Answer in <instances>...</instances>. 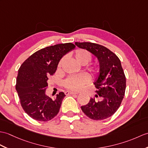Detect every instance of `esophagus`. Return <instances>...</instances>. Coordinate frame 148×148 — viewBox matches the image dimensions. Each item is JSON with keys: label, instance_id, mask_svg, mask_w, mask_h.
<instances>
[{"label": "esophagus", "instance_id": "esophagus-1", "mask_svg": "<svg viewBox=\"0 0 148 148\" xmlns=\"http://www.w3.org/2000/svg\"><path fill=\"white\" fill-rule=\"evenodd\" d=\"M65 94L66 95H77V92H75L73 91H66L65 92Z\"/></svg>", "mask_w": 148, "mask_h": 148}]
</instances>
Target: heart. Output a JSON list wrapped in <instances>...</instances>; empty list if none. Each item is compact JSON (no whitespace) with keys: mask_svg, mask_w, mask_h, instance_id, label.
I'll use <instances>...</instances> for the list:
<instances>
[{"mask_svg":"<svg viewBox=\"0 0 148 148\" xmlns=\"http://www.w3.org/2000/svg\"><path fill=\"white\" fill-rule=\"evenodd\" d=\"M91 53L86 49H77L74 53V58L77 62L81 65L87 64L91 60ZM65 60V58H62L58 65V68L60 69ZM97 68H91V71H95ZM90 80L89 75L85 73H82L78 75H72L67 77L64 81V86L68 90L73 91H80L84 85L88 84Z\"/></svg>","mask_w":148,"mask_h":148,"instance_id":"b5f03b06","label":"heart"}]
</instances>
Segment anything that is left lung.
I'll return each mask as SVG.
<instances>
[{
	"label": "left lung",
	"instance_id": "obj_1",
	"mask_svg": "<svg viewBox=\"0 0 148 148\" xmlns=\"http://www.w3.org/2000/svg\"><path fill=\"white\" fill-rule=\"evenodd\" d=\"M81 49L90 51L98 58L99 75L95 82L96 97L91 98L87 105L81 106L82 111L91 119L101 121L113 115L121 106L125 95L126 78L121 60L111 50L97 43L75 42Z\"/></svg>",
	"mask_w": 148,
	"mask_h": 148
}]
</instances>
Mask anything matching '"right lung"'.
Instances as JSON below:
<instances>
[{
  "label": "right lung",
  "mask_w": 148,
  "mask_h": 148,
  "mask_svg": "<svg viewBox=\"0 0 148 148\" xmlns=\"http://www.w3.org/2000/svg\"><path fill=\"white\" fill-rule=\"evenodd\" d=\"M75 47L72 43L45 47L32 54L19 67L16 90L24 111L34 120L49 121L59 112L66 95L60 92L54 99L46 95L48 77L56 73L61 58Z\"/></svg>",
  "instance_id": "obj_1"
}]
</instances>
